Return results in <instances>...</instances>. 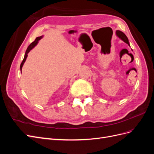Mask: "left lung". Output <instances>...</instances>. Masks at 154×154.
Wrapping results in <instances>:
<instances>
[{
	"label": "left lung",
	"mask_w": 154,
	"mask_h": 154,
	"mask_svg": "<svg viewBox=\"0 0 154 154\" xmlns=\"http://www.w3.org/2000/svg\"><path fill=\"white\" fill-rule=\"evenodd\" d=\"M116 35L118 36L119 38H120L122 40H123L125 43H127V44H128V45H129V42H128V38L127 37V36L125 35L124 32H123L122 31H121L118 30L117 31H116Z\"/></svg>",
	"instance_id": "8db88e82"
}]
</instances>
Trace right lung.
Instances as JSON below:
<instances>
[{"label":"right lung","mask_w":154,"mask_h":154,"mask_svg":"<svg viewBox=\"0 0 154 154\" xmlns=\"http://www.w3.org/2000/svg\"><path fill=\"white\" fill-rule=\"evenodd\" d=\"M42 36L37 37V38L35 40V41L32 42L28 46V48H27V50H26V51L24 58V59H23L22 62V63H21V64H20V71L22 70V66H23V65H24V62H25V61H26V58H27V53H28L29 52V51H30L32 48H33L35 47V46L37 44V43H38V40L42 38Z\"/></svg>","instance_id":"add662e5"}]
</instances>
